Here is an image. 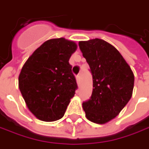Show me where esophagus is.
Returning a JSON list of instances; mask_svg holds the SVG:
<instances>
[{"label": "esophagus", "instance_id": "1", "mask_svg": "<svg viewBox=\"0 0 149 149\" xmlns=\"http://www.w3.org/2000/svg\"><path fill=\"white\" fill-rule=\"evenodd\" d=\"M76 80H77L78 84L80 83V75L79 74H78L77 76H76Z\"/></svg>", "mask_w": 149, "mask_h": 149}]
</instances>
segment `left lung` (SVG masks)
I'll return each instance as SVG.
<instances>
[{
    "mask_svg": "<svg viewBox=\"0 0 149 149\" xmlns=\"http://www.w3.org/2000/svg\"><path fill=\"white\" fill-rule=\"evenodd\" d=\"M89 64L93 91L83 109L89 121L103 124L117 116L132 97L134 75L130 66L112 45L100 39L79 41Z\"/></svg>",
    "mask_w": 149,
    "mask_h": 149,
    "instance_id": "left-lung-1",
    "label": "left lung"
}]
</instances>
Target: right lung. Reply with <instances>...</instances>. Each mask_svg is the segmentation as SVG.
<instances>
[{
    "instance_id": "right-lung-1",
    "label": "right lung",
    "mask_w": 149,
    "mask_h": 149,
    "mask_svg": "<svg viewBox=\"0 0 149 149\" xmlns=\"http://www.w3.org/2000/svg\"><path fill=\"white\" fill-rule=\"evenodd\" d=\"M65 38L43 43L26 60L19 75V89L30 111L45 122L64 116L77 83L69 63L76 50Z\"/></svg>"
}]
</instances>
